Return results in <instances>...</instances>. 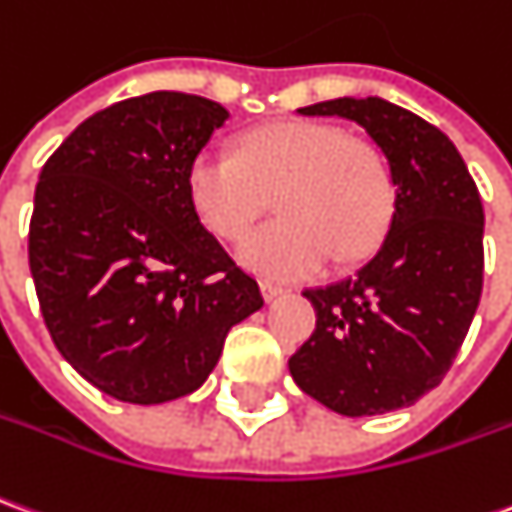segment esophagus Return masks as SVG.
<instances>
[{
    "label": "esophagus",
    "mask_w": 512,
    "mask_h": 512,
    "mask_svg": "<svg viewBox=\"0 0 512 512\" xmlns=\"http://www.w3.org/2000/svg\"><path fill=\"white\" fill-rule=\"evenodd\" d=\"M260 288H263V299H266V302H274V299H280L282 293H285V288H282V285H274V282H263Z\"/></svg>",
    "instance_id": "esophagus-1"
}]
</instances>
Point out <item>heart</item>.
<instances>
[{
    "label": "heart",
    "instance_id": "obj_1",
    "mask_svg": "<svg viewBox=\"0 0 512 512\" xmlns=\"http://www.w3.org/2000/svg\"><path fill=\"white\" fill-rule=\"evenodd\" d=\"M188 199L199 224L227 244L241 241L277 199L282 219L246 238L238 260L280 282L316 277L332 257L355 263L374 255L396 210L380 146L310 119L255 127L238 155L202 149L188 166Z\"/></svg>",
    "mask_w": 512,
    "mask_h": 512
}]
</instances>
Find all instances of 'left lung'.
<instances>
[{
	"mask_svg": "<svg viewBox=\"0 0 512 512\" xmlns=\"http://www.w3.org/2000/svg\"><path fill=\"white\" fill-rule=\"evenodd\" d=\"M299 113L360 124L388 157L396 210L357 277L305 291L316 330L288 360L291 377L341 416L413 405L446 377L480 305V191L438 127L380 96H343Z\"/></svg>",
	"mask_w": 512,
	"mask_h": 512,
	"instance_id": "1",
	"label": "left lung"
}]
</instances>
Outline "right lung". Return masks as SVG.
Wrapping results in <instances>:
<instances>
[{"instance_id":"obj_1","label":"right lung","mask_w":512,"mask_h":512,"mask_svg":"<svg viewBox=\"0 0 512 512\" xmlns=\"http://www.w3.org/2000/svg\"><path fill=\"white\" fill-rule=\"evenodd\" d=\"M227 110L155 91L105 107L46 160L30 271L57 352L132 405L194 393L227 332L263 307L188 199V166Z\"/></svg>"}]
</instances>
